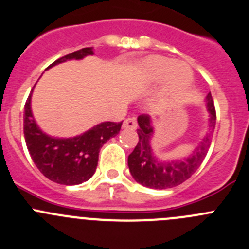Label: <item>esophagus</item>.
<instances>
[{
	"label": "esophagus",
	"instance_id": "1",
	"mask_svg": "<svg viewBox=\"0 0 249 249\" xmlns=\"http://www.w3.org/2000/svg\"><path fill=\"white\" fill-rule=\"evenodd\" d=\"M123 128H128V129H136L137 128V121L134 117L126 118L123 121Z\"/></svg>",
	"mask_w": 249,
	"mask_h": 249
}]
</instances>
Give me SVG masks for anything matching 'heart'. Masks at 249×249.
Returning <instances> with one entry per match:
<instances>
[{
	"mask_svg": "<svg viewBox=\"0 0 249 249\" xmlns=\"http://www.w3.org/2000/svg\"><path fill=\"white\" fill-rule=\"evenodd\" d=\"M139 70L149 82H160L166 78L164 89L153 101L156 111H165L181 103L194 82L193 72L188 65L176 63L175 60L162 56L145 58L139 65Z\"/></svg>",
	"mask_w": 249,
	"mask_h": 249,
	"instance_id": "1",
	"label": "heart"
}]
</instances>
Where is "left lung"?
Here are the masks:
<instances>
[{
    "label": "left lung",
    "mask_w": 249,
    "mask_h": 249,
    "mask_svg": "<svg viewBox=\"0 0 249 249\" xmlns=\"http://www.w3.org/2000/svg\"><path fill=\"white\" fill-rule=\"evenodd\" d=\"M205 106L209 112L208 128L200 143L186 158L174 160H160L154 153L151 139L155 127L149 116H139L137 129L139 141L134 150L128 155V167L132 177L142 186L154 189H166L176 187L188 179L202 165L209 146L216 123L214 101L212 94H208Z\"/></svg>",
    "instance_id": "left-lung-1"
}]
</instances>
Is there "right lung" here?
Returning a JSON list of instances; mask_svg holds the SVG:
<instances>
[{"label": "right lung", "mask_w": 249, "mask_h": 249, "mask_svg": "<svg viewBox=\"0 0 249 249\" xmlns=\"http://www.w3.org/2000/svg\"><path fill=\"white\" fill-rule=\"evenodd\" d=\"M93 55V47H84L58 58L47 70L66 61L83 60ZM32 94L33 90L24 106V138L34 164L45 177L56 183L74 186L88 181L98 166L100 148L117 136L122 122H101L71 138L49 136L39 128L33 117Z\"/></svg>", "instance_id": "obj_1"}]
</instances>
